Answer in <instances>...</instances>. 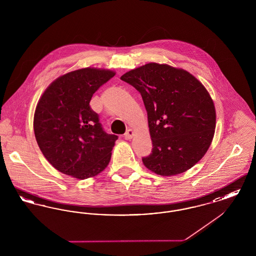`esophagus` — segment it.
Wrapping results in <instances>:
<instances>
[{
    "label": "esophagus",
    "instance_id": "34e87169",
    "mask_svg": "<svg viewBox=\"0 0 256 256\" xmlns=\"http://www.w3.org/2000/svg\"><path fill=\"white\" fill-rule=\"evenodd\" d=\"M134 132L132 130H128L126 132V134H124V139L126 140H130V139H132V137H134Z\"/></svg>",
    "mask_w": 256,
    "mask_h": 256
}]
</instances>
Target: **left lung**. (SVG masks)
I'll return each mask as SVG.
<instances>
[{
  "label": "left lung",
  "mask_w": 256,
  "mask_h": 256,
  "mask_svg": "<svg viewBox=\"0 0 256 256\" xmlns=\"http://www.w3.org/2000/svg\"><path fill=\"white\" fill-rule=\"evenodd\" d=\"M121 80L141 94L152 150L142 158L148 170L174 176L192 168L210 146L216 124L213 100L195 76L166 64L148 63Z\"/></svg>",
  "instance_id": "obj_1"
}]
</instances>
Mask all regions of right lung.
I'll return each mask as SVG.
<instances>
[{
    "label": "right lung",
    "instance_id": "1",
    "mask_svg": "<svg viewBox=\"0 0 256 256\" xmlns=\"http://www.w3.org/2000/svg\"><path fill=\"white\" fill-rule=\"evenodd\" d=\"M115 73L84 68L56 80L37 104L34 128L44 156L78 180L94 176L110 163L117 135L104 130L89 102Z\"/></svg>",
    "mask_w": 256,
    "mask_h": 256
}]
</instances>
